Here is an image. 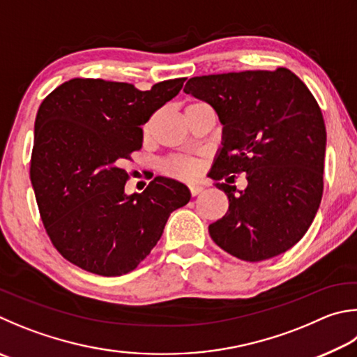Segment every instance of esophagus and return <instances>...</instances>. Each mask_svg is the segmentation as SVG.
I'll return each mask as SVG.
<instances>
[{
    "instance_id": "1",
    "label": "esophagus",
    "mask_w": 357,
    "mask_h": 357,
    "mask_svg": "<svg viewBox=\"0 0 357 357\" xmlns=\"http://www.w3.org/2000/svg\"><path fill=\"white\" fill-rule=\"evenodd\" d=\"M189 190H190V195L192 197H197L198 193L203 192V187H201V185H190Z\"/></svg>"
}]
</instances>
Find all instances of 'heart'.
Masks as SVG:
<instances>
[{
    "label": "heart",
    "instance_id": "1",
    "mask_svg": "<svg viewBox=\"0 0 357 357\" xmlns=\"http://www.w3.org/2000/svg\"><path fill=\"white\" fill-rule=\"evenodd\" d=\"M164 170L167 174L179 179H193L201 170V162L195 158H173L165 162Z\"/></svg>",
    "mask_w": 357,
    "mask_h": 357
}]
</instances>
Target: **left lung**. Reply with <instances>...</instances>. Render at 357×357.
<instances>
[{
	"label": "left lung",
	"mask_w": 357,
	"mask_h": 357,
	"mask_svg": "<svg viewBox=\"0 0 357 357\" xmlns=\"http://www.w3.org/2000/svg\"><path fill=\"white\" fill-rule=\"evenodd\" d=\"M184 92L211 105L223 125L211 178L246 172L249 181L245 191L215 183L229 209L209 225L212 241L246 262L286 252L323 195L326 128L312 93L287 68L195 76Z\"/></svg>",
	"instance_id": "obj_1"
}]
</instances>
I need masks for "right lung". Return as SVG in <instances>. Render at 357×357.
<instances>
[{"mask_svg":"<svg viewBox=\"0 0 357 357\" xmlns=\"http://www.w3.org/2000/svg\"><path fill=\"white\" fill-rule=\"evenodd\" d=\"M184 81L144 92L128 82L75 77L38 107L31 183L51 242L71 264L101 276L129 273L156 246L170 213L190 201L189 187L164 176L126 195L123 168L142 148V126Z\"/></svg>","mask_w":357,"mask_h":357,"instance_id":"right-lung-1","label":"right lung"}]
</instances>
